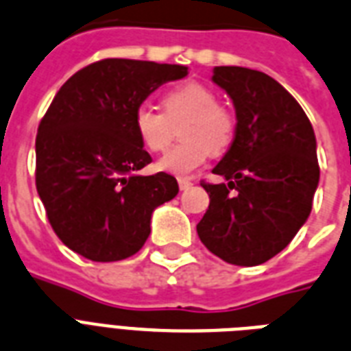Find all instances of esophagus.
I'll return each mask as SVG.
<instances>
[{"instance_id": "1", "label": "esophagus", "mask_w": 351, "mask_h": 351, "mask_svg": "<svg viewBox=\"0 0 351 351\" xmlns=\"http://www.w3.org/2000/svg\"><path fill=\"white\" fill-rule=\"evenodd\" d=\"M178 183H179V189L181 190H189L190 186H192V181H190V179H178Z\"/></svg>"}]
</instances>
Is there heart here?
I'll return each mask as SVG.
<instances>
[{
	"mask_svg": "<svg viewBox=\"0 0 351 351\" xmlns=\"http://www.w3.org/2000/svg\"><path fill=\"white\" fill-rule=\"evenodd\" d=\"M162 111L148 102L133 111V128L150 152L167 150L172 143L173 126H183L179 137L183 143L173 146L157 162V170L178 178H189L208 159L210 152L219 154L234 138L236 121L218 95L201 82L186 80L165 91Z\"/></svg>",
	"mask_w": 351,
	"mask_h": 351,
	"instance_id": "1",
	"label": "heart"
}]
</instances>
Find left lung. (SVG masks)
<instances>
[{
	"label": "left lung",
	"mask_w": 351,
	"mask_h": 351,
	"mask_svg": "<svg viewBox=\"0 0 351 351\" xmlns=\"http://www.w3.org/2000/svg\"><path fill=\"white\" fill-rule=\"evenodd\" d=\"M213 82L232 99L236 132L213 170L227 184L201 183L210 205L197 234L227 263L252 267L286 249L306 223L320 178L317 138L300 104L265 73L219 65Z\"/></svg>",
	"instance_id": "left-lung-1"
}]
</instances>
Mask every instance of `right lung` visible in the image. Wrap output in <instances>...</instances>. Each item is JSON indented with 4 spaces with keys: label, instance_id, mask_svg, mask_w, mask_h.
Listing matches in <instances>:
<instances>
[{
    "label": "right lung",
    "instance_id": "right-lung-1",
    "mask_svg": "<svg viewBox=\"0 0 351 351\" xmlns=\"http://www.w3.org/2000/svg\"><path fill=\"white\" fill-rule=\"evenodd\" d=\"M189 67L106 58L60 88L36 135V190L49 223L93 262L132 256L150 236L152 214L179 192L173 176H137L150 165L133 111Z\"/></svg>",
    "mask_w": 351,
    "mask_h": 351
}]
</instances>
